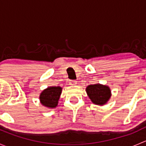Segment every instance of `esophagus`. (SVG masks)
<instances>
[{
  "instance_id": "esophagus-1",
  "label": "esophagus",
  "mask_w": 146,
  "mask_h": 146,
  "mask_svg": "<svg viewBox=\"0 0 146 146\" xmlns=\"http://www.w3.org/2000/svg\"><path fill=\"white\" fill-rule=\"evenodd\" d=\"M69 83H70V85H76L77 84V81L76 80H70V82H69Z\"/></svg>"
}]
</instances>
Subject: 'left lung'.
Wrapping results in <instances>:
<instances>
[{"label":"left lung","instance_id":"left-lung-1","mask_svg":"<svg viewBox=\"0 0 146 146\" xmlns=\"http://www.w3.org/2000/svg\"><path fill=\"white\" fill-rule=\"evenodd\" d=\"M86 92L91 101L97 105H104L111 98L110 88L101 84L88 85Z\"/></svg>","mask_w":146,"mask_h":146}]
</instances>
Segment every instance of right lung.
<instances>
[{"instance_id":"obj_1","label":"right lung","mask_w":146,"mask_h":146,"mask_svg":"<svg viewBox=\"0 0 146 146\" xmlns=\"http://www.w3.org/2000/svg\"><path fill=\"white\" fill-rule=\"evenodd\" d=\"M62 88L59 86L48 87L40 94L39 100L42 105L48 108H55L58 105Z\"/></svg>"}]
</instances>
